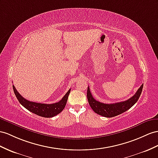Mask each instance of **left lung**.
Returning <instances> with one entry per match:
<instances>
[{
    "label": "left lung",
    "instance_id": "obj_1",
    "mask_svg": "<svg viewBox=\"0 0 158 158\" xmlns=\"http://www.w3.org/2000/svg\"><path fill=\"white\" fill-rule=\"evenodd\" d=\"M143 86V84L141 85V87L138 89V90L135 93V94L129 99L124 101V102L111 104L101 103L98 101L95 100L93 98L90 91V89L88 86L87 92L88 102L92 110L96 114L103 117H106V118H112V117H115L123 114V112L130 109L137 102L141 94V91H142Z\"/></svg>",
    "mask_w": 158,
    "mask_h": 158
}]
</instances>
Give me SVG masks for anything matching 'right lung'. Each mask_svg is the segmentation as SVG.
<instances>
[{
	"mask_svg": "<svg viewBox=\"0 0 158 158\" xmlns=\"http://www.w3.org/2000/svg\"><path fill=\"white\" fill-rule=\"evenodd\" d=\"M13 87L15 94L19 103L24 107H25L27 110L33 113V114L43 117V118H52V117H54L60 114L66 106L68 97L71 91V89L69 90L67 94L64 95L62 99L60 100L59 102L52 104H45L33 102L27 100L19 94V93L16 89L14 85H13Z\"/></svg>",
	"mask_w": 158,
	"mask_h": 158,
	"instance_id": "obj_1",
	"label": "right lung"
}]
</instances>
